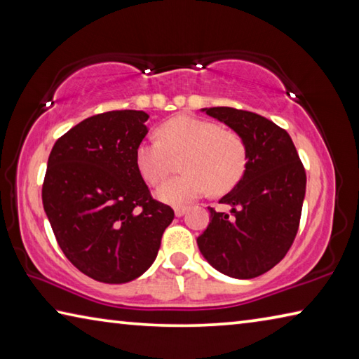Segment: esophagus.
<instances>
[{
    "label": "esophagus",
    "instance_id": "1",
    "mask_svg": "<svg viewBox=\"0 0 359 359\" xmlns=\"http://www.w3.org/2000/svg\"><path fill=\"white\" fill-rule=\"evenodd\" d=\"M187 210H188L187 208H175V209H174V214H175V217H182V215L185 214Z\"/></svg>",
    "mask_w": 359,
    "mask_h": 359
}]
</instances>
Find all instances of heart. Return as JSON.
<instances>
[{
	"label": "heart",
	"mask_w": 359,
	"mask_h": 359,
	"mask_svg": "<svg viewBox=\"0 0 359 359\" xmlns=\"http://www.w3.org/2000/svg\"><path fill=\"white\" fill-rule=\"evenodd\" d=\"M160 141L150 139L136 150L137 169L151 185L161 184L174 169V158L184 156L185 174L158 188L160 201L184 205L209 190L229 191L241 180L247 165L245 144L239 135L222 130L214 121L177 115L160 128Z\"/></svg>",
	"instance_id": "1"
}]
</instances>
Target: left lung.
<instances>
[{"mask_svg":"<svg viewBox=\"0 0 359 359\" xmlns=\"http://www.w3.org/2000/svg\"><path fill=\"white\" fill-rule=\"evenodd\" d=\"M245 144L244 175L220 199L229 214L209 208L210 222L196 239L205 261L233 278L272 269L296 238L306 196V171L290 135L274 121L233 107L201 109Z\"/></svg>","mask_w":359,"mask_h":359,"instance_id":"1","label":"left lung"}]
</instances>
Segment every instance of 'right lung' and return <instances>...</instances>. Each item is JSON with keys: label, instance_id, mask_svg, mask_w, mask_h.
<instances>
[{"label": "right lung", "instance_id": "obj_1", "mask_svg": "<svg viewBox=\"0 0 359 359\" xmlns=\"http://www.w3.org/2000/svg\"><path fill=\"white\" fill-rule=\"evenodd\" d=\"M144 111L85 118L48 155L42 204L65 257L102 283L142 276L174 210L151 199L136 163L149 133Z\"/></svg>", "mask_w": 359, "mask_h": 359}]
</instances>
